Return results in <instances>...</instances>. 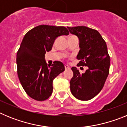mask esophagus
I'll use <instances>...</instances> for the list:
<instances>
[{"label":"esophagus","instance_id":"34e87169","mask_svg":"<svg viewBox=\"0 0 127 127\" xmlns=\"http://www.w3.org/2000/svg\"><path fill=\"white\" fill-rule=\"evenodd\" d=\"M65 68L66 69H70V67H69L68 65H65Z\"/></svg>","mask_w":127,"mask_h":127}]
</instances>
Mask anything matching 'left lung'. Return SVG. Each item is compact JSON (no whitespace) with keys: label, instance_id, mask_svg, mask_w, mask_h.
<instances>
[{"label":"left lung","instance_id":"left-lung-1","mask_svg":"<svg viewBox=\"0 0 127 127\" xmlns=\"http://www.w3.org/2000/svg\"><path fill=\"white\" fill-rule=\"evenodd\" d=\"M67 29L79 39L77 65L88 67L83 74L76 67H72L74 75L70 81V91L77 99L89 100L101 91L109 75L110 57L107 45L97 30L85 26Z\"/></svg>","mask_w":127,"mask_h":127}]
</instances>
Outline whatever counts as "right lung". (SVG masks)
Here are the masks:
<instances>
[{"label":"right lung","instance_id":"1","mask_svg":"<svg viewBox=\"0 0 127 127\" xmlns=\"http://www.w3.org/2000/svg\"><path fill=\"white\" fill-rule=\"evenodd\" d=\"M69 33L64 27L41 25L25 35L16 55L17 72L22 87L33 99H48L53 92V81L65 70L61 62L48 65L44 55L58 37Z\"/></svg>","mask_w":127,"mask_h":127}]
</instances>
